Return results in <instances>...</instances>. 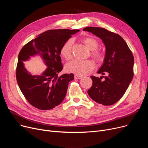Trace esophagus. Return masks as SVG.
<instances>
[{
	"mask_svg": "<svg viewBox=\"0 0 148 148\" xmlns=\"http://www.w3.org/2000/svg\"><path fill=\"white\" fill-rule=\"evenodd\" d=\"M74 78L76 79H82L83 78V76L82 75H77V74H75L74 75Z\"/></svg>",
	"mask_w": 148,
	"mask_h": 148,
	"instance_id": "esophagus-1",
	"label": "esophagus"
}]
</instances>
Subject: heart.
I'll return each instance as SVG.
<instances>
[{"label":"heart","mask_w":148,"mask_h":148,"mask_svg":"<svg viewBox=\"0 0 148 148\" xmlns=\"http://www.w3.org/2000/svg\"><path fill=\"white\" fill-rule=\"evenodd\" d=\"M84 44L91 50L90 55L98 63H101L105 59V53L103 51L98 49L99 42L96 39L92 37H86L82 40ZM74 40L72 38L67 40L62 44L60 53L65 60H69L72 58V48ZM95 67L94 62L90 59L80 60L74 59L70 61L66 65V69L69 73L77 75L86 74L94 69Z\"/></svg>","instance_id":"b5f03b06"}]
</instances>
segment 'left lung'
I'll list each match as a JSON object with an SVG mask.
<instances>
[{
  "label": "left lung",
  "mask_w": 148,
  "mask_h": 148,
  "mask_svg": "<svg viewBox=\"0 0 148 148\" xmlns=\"http://www.w3.org/2000/svg\"><path fill=\"white\" fill-rule=\"evenodd\" d=\"M88 31L102 40L106 48V58L98 74L106 76H90L92 85L89 96L97 103L111 106L123 97L133 78L134 56L126 42L118 34L104 28L86 27Z\"/></svg>",
  "instance_id": "left-lung-1"
}]
</instances>
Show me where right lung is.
<instances>
[{"instance_id":"obj_1","label":"right lung","mask_w":148,"mask_h":148,"mask_svg":"<svg viewBox=\"0 0 148 148\" xmlns=\"http://www.w3.org/2000/svg\"><path fill=\"white\" fill-rule=\"evenodd\" d=\"M80 30H49L23 47L18 57L16 79L26 100L32 106L49 110L59 105L66 96L68 83L74 79L73 73L59 75L63 69L60 56L61 47L72 35ZM40 53L48 68L40 76L27 71L23 61Z\"/></svg>"}]
</instances>
